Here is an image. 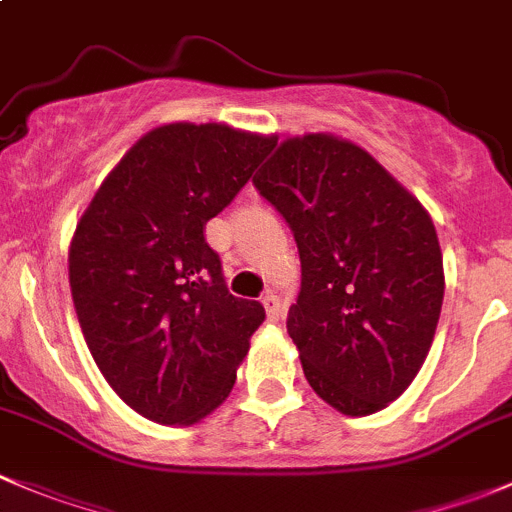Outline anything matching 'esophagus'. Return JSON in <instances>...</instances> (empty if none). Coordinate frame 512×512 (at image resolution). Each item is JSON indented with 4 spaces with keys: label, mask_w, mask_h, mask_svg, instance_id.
Here are the masks:
<instances>
[{
    "label": "esophagus",
    "mask_w": 512,
    "mask_h": 512,
    "mask_svg": "<svg viewBox=\"0 0 512 512\" xmlns=\"http://www.w3.org/2000/svg\"><path fill=\"white\" fill-rule=\"evenodd\" d=\"M262 305H265L267 320L270 322L282 320V305H280V297H277L275 292H265V295H262Z\"/></svg>",
    "instance_id": "34e87169"
}]
</instances>
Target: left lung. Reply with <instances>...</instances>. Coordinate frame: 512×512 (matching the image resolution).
<instances>
[{"label":"left lung","instance_id":"left-lung-1","mask_svg":"<svg viewBox=\"0 0 512 512\" xmlns=\"http://www.w3.org/2000/svg\"><path fill=\"white\" fill-rule=\"evenodd\" d=\"M252 182L300 252L287 332L310 388L350 418L388 408L423 367L440 320L433 217L370 152L330 132L282 140Z\"/></svg>","mask_w":512,"mask_h":512}]
</instances>
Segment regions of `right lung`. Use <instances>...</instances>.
I'll return each instance as SVG.
<instances>
[{"mask_svg": "<svg viewBox=\"0 0 512 512\" xmlns=\"http://www.w3.org/2000/svg\"><path fill=\"white\" fill-rule=\"evenodd\" d=\"M275 137L230 124L155 127L104 177L69 242L79 327L109 388L142 418L195 425L235 385L265 307L230 295L207 220Z\"/></svg>", "mask_w": 512, "mask_h": 512, "instance_id": "right-lung-1", "label": "right lung"}]
</instances>
